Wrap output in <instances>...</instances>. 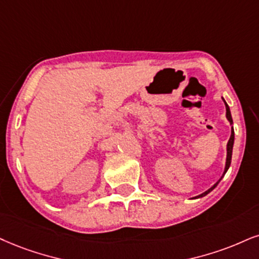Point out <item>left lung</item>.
Segmentation results:
<instances>
[{"instance_id":"obj_1","label":"left lung","mask_w":259,"mask_h":259,"mask_svg":"<svg viewBox=\"0 0 259 259\" xmlns=\"http://www.w3.org/2000/svg\"><path fill=\"white\" fill-rule=\"evenodd\" d=\"M223 102H225V105H226V117H227V120L229 121V122H231V124H233V119H232L231 110H229V107H228V104L226 103V101H225V100H223ZM233 144H234V130H233V126H232L231 138H229V140H228V144H227V158H226V167H225V171H223V174H222L221 179H222L223 177H225V174L227 173V170H228L229 165H231V161H232V151H233ZM221 179H220V180L218 181V183H216L215 185H213V186H212L211 188H209V190L205 191V192H204V193L199 194V196H198V198H200V197H204V196H206L207 193H209V192H211V191L213 190V188H215L216 186H218V184L220 183V181H221ZM196 198H197V197H196Z\"/></svg>"}]
</instances>
